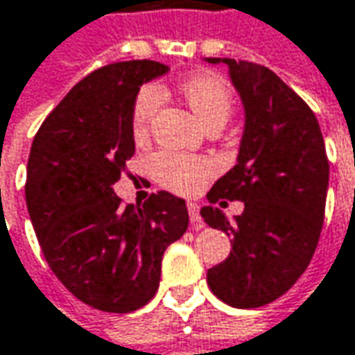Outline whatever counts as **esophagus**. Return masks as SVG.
Instances as JSON below:
<instances>
[{
    "mask_svg": "<svg viewBox=\"0 0 355 355\" xmlns=\"http://www.w3.org/2000/svg\"><path fill=\"white\" fill-rule=\"evenodd\" d=\"M189 216H190V222H192V226L202 227L200 210H198V204H196V202H189Z\"/></svg>",
    "mask_w": 355,
    "mask_h": 355,
    "instance_id": "1",
    "label": "esophagus"
}]
</instances>
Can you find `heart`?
I'll list each match as a JSON object with an SVG mask.
<instances>
[{
    "label": "heart",
    "mask_w": 355,
    "mask_h": 355,
    "mask_svg": "<svg viewBox=\"0 0 355 355\" xmlns=\"http://www.w3.org/2000/svg\"><path fill=\"white\" fill-rule=\"evenodd\" d=\"M180 94L184 102L194 112V116L208 128L212 123H226L232 114L234 96L224 80L214 74H198L184 80L180 84ZM159 105V94L155 88L147 86L137 94L131 112V133L133 139H145L149 125L153 121ZM157 180L166 189L192 194L204 187V182L214 175V165L206 159L190 157V155L163 151L151 159Z\"/></svg>",
    "instance_id": "1"
}]
</instances>
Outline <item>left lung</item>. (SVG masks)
Instances as JSON below:
<instances>
[{
	"instance_id": "obj_1",
	"label": "left lung",
	"mask_w": 355,
	"mask_h": 355,
	"mask_svg": "<svg viewBox=\"0 0 355 355\" xmlns=\"http://www.w3.org/2000/svg\"><path fill=\"white\" fill-rule=\"evenodd\" d=\"M224 62L245 110L238 165L216 180L208 200L243 202L230 222L204 206L210 227L232 238L226 261L208 269L216 297L236 309L269 304L293 287L309 267L322 232L328 157L316 116L273 70L234 58Z\"/></svg>"
}]
</instances>
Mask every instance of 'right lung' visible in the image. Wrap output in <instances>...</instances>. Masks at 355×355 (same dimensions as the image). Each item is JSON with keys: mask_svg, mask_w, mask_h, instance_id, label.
<instances>
[{"mask_svg": "<svg viewBox=\"0 0 355 355\" xmlns=\"http://www.w3.org/2000/svg\"><path fill=\"white\" fill-rule=\"evenodd\" d=\"M155 60L94 70L46 116L33 139L25 198L49 267L84 304L125 314L153 299L165 250L189 227L182 198L159 190L143 206L114 192L135 153L131 112Z\"/></svg>", "mask_w": 355, "mask_h": 355, "instance_id": "1", "label": "right lung"}]
</instances>
